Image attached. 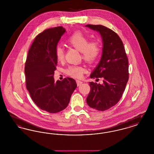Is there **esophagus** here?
Segmentation results:
<instances>
[{"mask_svg": "<svg viewBox=\"0 0 154 154\" xmlns=\"http://www.w3.org/2000/svg\"><path fill=\"white\" fill-rule=\"evenodd\" d=\"M76 83H77V86H80V85H81L82 84V82L81 81L76 80Z\"/></svg>", "mask_w": 154, "mask_h": 154, "instance_id": "34e87169", "label": "esophagus"}]
</instances>
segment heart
Returning <instances> with one entry per match:
<instances>
[{
	"label": "heart",
	"instance_id": "1",
	"mask_svg": "<svg viewBox=\"0 0 154 154\" xmlns=\"http://www.w3.org/2000/svg\"><path fill=\"white\" fill-rule=\"evenodd\" d=\"M70 47L80 51L82 58L89 63H94L99 58L102 52V45L99 40L89 41V37L80 31L73 33L67 40ZM55 55L59 62H62L65 57V49L63 46L57 45L55 48ZM85 72V68L81 65H70L66 70V73L73 78L79 79Z\"/></svg>",
	"mask_w": 154,
	"mask_h": 154
}]
</instances>
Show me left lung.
<instances>
[{"instance_id": "1", "label": "left lung", "mask_w": 154, "mask_h": 154, "mask_svg": "<svg viewBox=\"0 0 154 154\" xmlns=\"http://www.w3.org/2000/svg\"><path fill=\"white\" fill-rule=\"evenodd\" d=\"M99 32L103 42L101 60L91 79L102 78L103 84L90 82L87 97L88 106L98 111H105L119 101L129 79L128 58L121 38L112 30L101 25H85Z\"/></svg>"}]
</instances>
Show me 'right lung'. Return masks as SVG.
Segmentation results:
<instances>
[{
  "mask_svg": "<svg viewBox=\"0 0 154 154\" xmlns=\"http://www.w3.org/2000/svg\"><path fill=\"white\" fill-rule=\"evenodd\" d=\"M65 32L62 26L45 30L35 37L25 65L26 87L33 101L42 110L57 113L66 109L77 87L73 79L55 82L57 69L55 48Z\"/></svg>",
  "mask_w": 154,
  "mask_h": 154,
  "instance_id": "1",
  "label": "right lung"
}]
</instances>
